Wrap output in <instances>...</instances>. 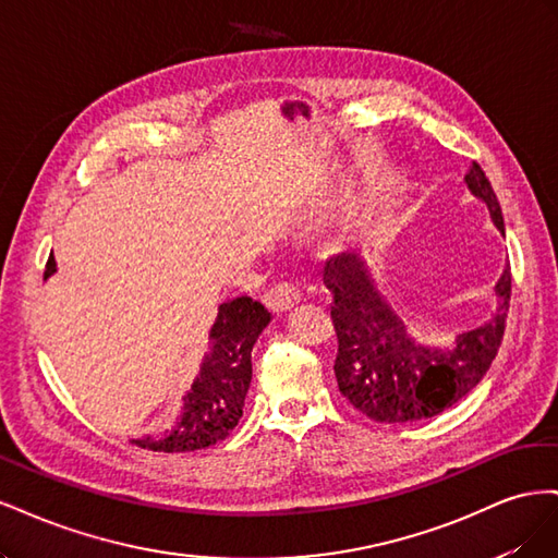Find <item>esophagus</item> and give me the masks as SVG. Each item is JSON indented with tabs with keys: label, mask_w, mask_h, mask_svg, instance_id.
I'll return each mask as SVG.
<instances>
[{
	"label": "esophagus",
	"mask_w": 558,
	"mask_h": 558,
	"mask_svg": "<svg viewBox=\"0 0 558 558\" xmlns=\"http://www.w3.org/2000/svg\"><path fill=\"white\" fill-rule=\"evenodd\" d=\"M302 300V293L295 289L293 283H279L275 289H269L263 295L265 307L275 314H283V312H291L298 302Z\"/></svg>",
	"instance_id": "esophagus-1"
}]
</instances>
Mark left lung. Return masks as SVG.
I'll return each mask as SVG.
<instances>
[{
  "label": "left lung",
  "instance_id": "8db88e82",
  "mask_svg": "<svg viewBox=\"0 0 558 558\" xmlns=\"http://www.w3.org/2000/svg\"><path fill=\"white\" fill-rule=\"evenodd\" d=\"M468 191L482 199L505 238L498 197L477 162L465 174ZM337 332L335 377L342 396L379 424H412L445 412L475 388L492 367L510 310L512 275L494 286L496 312L486 324L456 335L451 347L421 344L379 293L361 253L347 251L326 263Z\"/></svg>",
  "mask_w": 558,
  "mask_h": 558
}]
</instances>
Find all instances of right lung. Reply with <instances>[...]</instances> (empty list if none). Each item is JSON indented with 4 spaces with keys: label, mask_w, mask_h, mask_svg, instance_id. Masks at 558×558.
I'll return each mask as SVG.
<instances>
[{
    "label": "right lung",
    "mask_w": 558,
    "mask_h": 558,
    "mask_svg": "<svg viewBox=\"0 0 558 558\" xmlns=\"http://www.w3.org/2000/svg\"><path fill=\"white\" fill-rule=\"evenodd\" d=\"M56 275V258L46 263V275ZM269 314L260 302L246 295L226 300L209 330V351L202 359L193 386L183 396V410L172 430L160 437L144 435L132 440L154 451H195L226 440L238 426L251 384V351L267 328Z\"/></svg>",
    "instance_id": "obj_1"
}]
</instances>
